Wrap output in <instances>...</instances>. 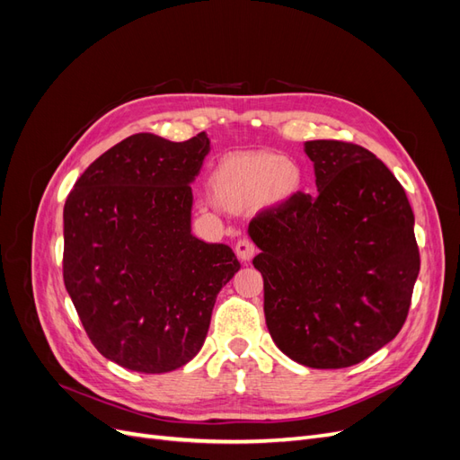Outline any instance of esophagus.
I'll return each mask as SVG.
<instances>
[{"label":"esophagus","instance_id":"obj_1","mask_svg":"<svg viewBox=\"0 0 460 460\" xmlns=\"http://www.w3.org/2000/svg\"><path fill=\"white\" fill-rule=\"evenodd\" d=\"M255 253H257V247L249 238H242L238 240V243H235V255H238L242 261H249Z\"/></svg>","mask_w":460,"mask_h":460}]
</instances>
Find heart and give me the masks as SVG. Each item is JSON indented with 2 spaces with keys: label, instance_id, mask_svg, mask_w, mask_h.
Wrapping results in <instances>:
<instances>
[{
  "label": "heart",
  "instance_id": "obj_1",
  "mask_svg": "<svg viewBox=\"0 0 460 460\" xmlns=\"http://www.w3.org/2000/svg\"><path fill=\"white\" fill-rule=\"evenodd\" d=\"M301 186L296 164L276 153H238L222 159L213 174V191L232 208L249 207L261 199L282 203Z\"/></svg>",
  "mask_w": 460,
  "mask_h": 460
}]
</instances>
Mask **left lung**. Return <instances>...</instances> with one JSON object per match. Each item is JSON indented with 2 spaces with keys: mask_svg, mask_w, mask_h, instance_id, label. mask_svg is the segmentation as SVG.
<instances>
[{
  "mask_svg": "<svg viewBox=\"0 0 460 460\" xmlns=\"http://www.w3.org/2000/svg\"><path fill=\"white\" fill-rule=\"evenodd\" d=\"M318 193L261 208L249 235L264 282V318L296 363L345 368L392 341L420 270L407 193L372 151L313 140Z\"/></svg>",
  "mask_w": 460,
  "mask_h": 460,
  "instance_id": "obj_1",
  "label": "left lung"
}]
</instances>
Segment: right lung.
Segmentation results:
<instances>
[{
  "label": "right lung",
  "mask_w": 460,
  "mask_h": 460,
  "mask_svg": "<svg viewBox=\"0 0 460 460\" xmlns=\"http://www.w3.org/2000/svg\"><path fill=\"white\" fill-rule=\"evenodd\" d=\"M208 137L134 134L76 180L63 211V280L90 341L146 374L198 355L218 291L240 270L228 245L190 230V182Z\"/></svg>",
  "instance_id": "1"
}]
</instances>
